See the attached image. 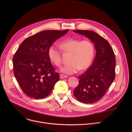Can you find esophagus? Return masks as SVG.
Listing matches in <instances>:
<instances>
[{
  "label": "esophagus",
  "mask_w": 132,
  "mask_h": 132,
  "mask_svg": "<svg viewBox=\"0 0 132 132\" xmlns=\"http://www.w3.org/2000/svg\"><path fill=\"white\" fill-rule=\"evenodd\" d=\"M68 76H66V75H61V78H67Z\"/></svg>",
  "instance_id": "esophagus-1"
}]
</instances>
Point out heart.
<instances>
[{
    "label": "heart",
    "mask_w": 132,
    "mask_h": 132,
    "mask_svg": "<svg viewBox=\"0 0 132 132\" xmlns=\"http://www.w3.org/2000/svg\"><path fill=\"white\" fill-rule=\"evenodd\" d=\"M60 45L65 53H70L67 64L61 68L64 73L71 75L79 70L87 69L91 65L95 54V47L93 43L88 40L80 41L76 39H67L62 41ZM48 56L50 60L57 66L62 63L61 50L54 45L48 49Z\"/></svg>",
    "instance_id": "obj_1"
}]
</instances>
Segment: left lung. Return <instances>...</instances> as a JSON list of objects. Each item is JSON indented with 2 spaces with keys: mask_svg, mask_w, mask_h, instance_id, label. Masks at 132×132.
<instances>
[{
  "mask_svg": "<svg viewBox=\"0 0 132 132\" xmlns=\"http://www.w3.org/2000/svg\"><path fill=\"white\" fill-rule=\"evenodd\" d=\"M84 35L95 44V59L86 71L79 76L78 86L73 95L79 101L93 103L100 100L115 79L116 57L108 41L97 33L90 30H73Z\"/></svg>",
  "mask_w": 132,
  "mask_h": 132,
  "instance_id": "obj_1",
  "label": "left lung"
}]
</instances>
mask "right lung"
<instances>
[{"label": "right lung", "mask_w": 132, "mask_h": 132, "mask_svg": "<svg viewBox=\"0 0 132 132\" xmlns=\"http://www.w3.org/2000/svg\"><path fill=\"white\" fill-rule=\"evenodd\" d=\"M64 31L45 30L24 40L13 58L14 76L27 96L41 99L48 96L60 80L58 72L51 63L48 47L66 34Z\"/></svg>", "instance_id": "1"}]
</instances>
